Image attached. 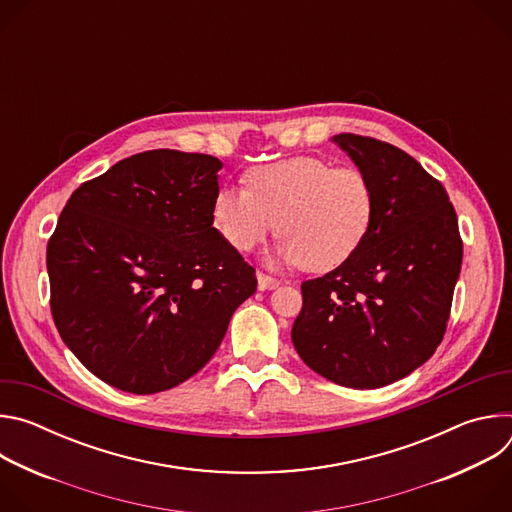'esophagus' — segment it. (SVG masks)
I'll use <instances>...</instances> for the list:
<instances>
[{
	"instance_id": "1",
	"label": "esophagus",
	"mask_w": 512,
	"mask_h": 512,
	"mask_svg": "<svg viewBox=\"0 0 512 512\" xmlns=\"http://www.w3.org/2000/svg\"><path fill=\"white\" fill-rule=\"evenodd\" d=\"M257 283H259V289L265 291V289H275V287L279 285V279H277V277H271V275H267V273H263V271H259V273H257Z\"/></svg>"
}]
</instances>
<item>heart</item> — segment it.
Returning <instances> with one entry per match:
<instances>
[{
	"label": "heart",
	"instance_id": "b5f03b06",
	"mask_svg": "<svg viewBox=\"0 0 512 512\" xmlns=\"http://www.w3.org/2000/svg\"><path fill=\"white\" fill-rule=\"evenodd\" d=\"M245 184L221 186L212 198L214 229L241 253L277 225L279 259L322 273L346 263L371 233L375 190L358 168L296 156L249 168Z\"/></svg>",
	"mask_w": 512,
	"mask_h": 512
}]
</instances>
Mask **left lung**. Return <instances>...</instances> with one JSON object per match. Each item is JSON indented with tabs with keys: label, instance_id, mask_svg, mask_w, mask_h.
Masks as SVG:
<instances>
[{
	"label": "left lung",
	"instance_id": "8db88e82",
	"mask_svg": "<svg viewBox=\"0 0 512 512\" xmlns=\"http://www.w3.org/2000/svg\"><path fill=\"white\" fill-rule=\"evenodd\" d=\"M334 141L375 190L360 249L302 283L291 340L312 371L352 389L395 383L440 346L462 267L458 216L440 180L395 145L354 133Z\"/></svg>",
	"mask_w": 512,
	"mask_h": 512
}]
</instances>
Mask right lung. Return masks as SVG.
<instances>
[{"label": "right lung", "mask_w": 512, "mask_h": 512, "mask_svg": "<svg viewBox=\"0 0 512 512\" xmlns=\"http://www.w3.org/2000/svg\"><path fill=\"white\" fill-rule=\"evenodd\" d=\"M221 168L206 154H135L60 212L46 249L52 318L107 385L152 395L184 383L255 294V269L212 227Z\"/></svg>", "instance_id": "right-lung-1"}]
</instances>
